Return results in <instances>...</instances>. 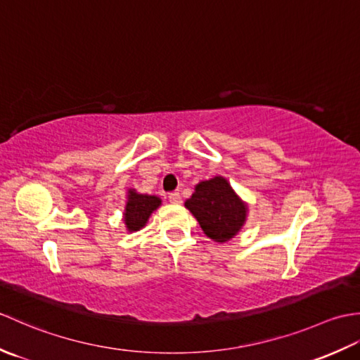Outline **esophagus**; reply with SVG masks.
<instances>
[{"label":"esophagus","instance_id":"obj_1","mask_svg":"<svg viewBox=\"0 0 360 360\" xmlns=\"http://www.w3.org/2000/svg\"><path fill=\"white\" fill-rule=\"evenodd\" d=\"M168 201H170L172 204H179V202H181V195H179V192L168 193Z\"/></svg>","mask_w":360,"mask_h":360}]
</instances>
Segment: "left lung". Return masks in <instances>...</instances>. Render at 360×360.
Segmentation results:
<instances>
[{"label": "left lung", "mask_w": 360, "mask_h": 360, "mask_svg": "<svg viewBox=\"0 0 360 360\" xmlns=\"http://www.w3.org/2000/svg\"><path fill=\"white\" fill-rule=\"evenodd\" d=\"M186 207L198 219L204 233L217 243L232 240L248 217V204L240 200L223 176L196 184Z\"/></svg>", "instance_id": "1"}]
</instances>
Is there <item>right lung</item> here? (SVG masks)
Masks as SVG:
<instances>
[{
	"label": "right lung",
	"instance_id": "add662e5",
	"mask_svg": "<svg viewBox=\"0 0 360 360\" xmlns=\"http://www.w3.org/2000/svg\"><path fill=\"white\" fill-rule=\"evenodd\" d=\"M127 205L124 212V221L128 232H137L147 224L150 215L160 205V198L153 195L137 193L129 188L127 195Z\"/></svg>",
	"mask_w": 360,
	"mask_h": 360
}]
</instances>
